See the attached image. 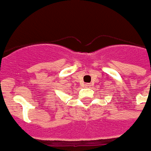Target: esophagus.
Returning a JSON list of instances; mask_svg holds the SVG:
<instances>
[{
  "instance_id": "obj_1",
  "label": "esophagus",
  "mask_w": 151,
  "mask_h": 151,
  "mask_svg": "<svg viewBox=\"0 0 151 151\" xmlns=\"http://www.w3.org/2000/svg\"><path fill=\"white\" fill-rule=\"evenodd\" d=\"M85 88H90V83H85Z\"/></svg>"
}]
</instances>
